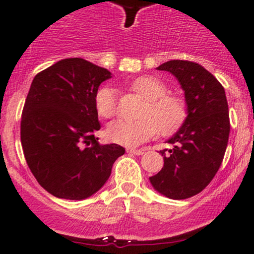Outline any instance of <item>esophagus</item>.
<instances>
[{"mask_svg": "<svg viewBox=\"0 0 254 254\" xmlns=\"http://www.w3.org/2000/svg\"><path fill=\"white\" fill-rule=\"evenodd\" d=\"M127 152L132 153V155H136V156H141L143 153V150L141 148H127Z\"/></svg>", "mask_w": 254, "mask_h": 254, "instance_id": "obj_1", "label": "esophagus"}]
</instances>
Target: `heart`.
Wrapping results in <instances>:
<instances>
[{"label": "heart", "instance_id": "heart-1", "mask_svg": "<svg viewBox=\"0 0 254 254\" xmlns=\"http://www.w3.org/2000/svg\"><path fill=\"white\" fill-rule=\"evenodd\" d=\"M130 88L147 99L141 119L115 120L107 127L106 135L112 142L136 146L160 132L170 135L186 120L187 104L181 97L167 94L168 87L155 76H141L130 82ZM94 107L103 119L113 118L118 112V92L114 87L103 86L97 91Z\"/></svg>", "mask_w": 254, "mask_h": 254}]
</instances>
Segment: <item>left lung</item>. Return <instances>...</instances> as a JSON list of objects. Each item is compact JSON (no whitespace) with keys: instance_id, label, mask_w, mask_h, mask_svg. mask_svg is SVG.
I'll use <instances>...</instances> for the list:
<instances>
[{"instance_id":"8db88e82","label":"left lung","mask_w":254,"mask_h":254,"mask_svg":"<svg viewBox=\"0 0 254 254\" xmlns=\"http://www.w3.org/2000/svg\"><path fill=\"white\" fill-rule=\"evenodd\" d=\"M157 70L179 82L188 114L168 139L173 147L160 151L165 163L150 183L162 195L181 200L200 193L219 171L229 141V106L224 87L199 64L171 60Z\"/></svg>"}]
</instances>
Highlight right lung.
Wrapping results in <instances>:
<instances>
[{
	"label": "right lung",
	"instance_id": "right-lung-1",
	"mask_svg": "<svg viewBox=\"0 0 254 254\" xmlns=\"http://www.w3.org/2000/svg\"><path fill=\"white\" fill-rule=\"evenodd\" d=\"M107 68L81 58L58 61L30 84L20 122V142L38 183L56 198L83 200L108 181L125 148L101 145L94 107Z\"/></svg>",
	"mask_w": 254,
	"mask_h": 254
}]
</instances>
